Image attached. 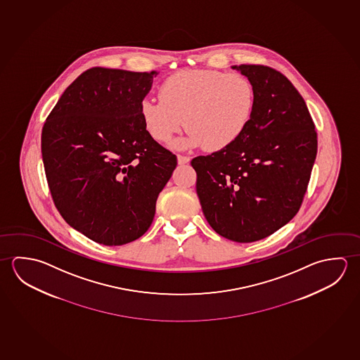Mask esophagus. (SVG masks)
Returning a JSON list of instances; mask_svg holds the SVG:
<instances>
[{
    "label": "esophagus",
    "mask_w": 360,
    "mask_h": 360,
    "mask_svg": "<svg viewBox=\"0 0 360 360\" xmlns=\"http://www.w3.org/2000/svg\"><path fill=\"white\" fill-rule=\"evenodd\" d=\"M190 158L189 156H183V155H177V162H179V165H184V164H188V162H190Z\"/></svg>",
    "instance_id": "34e87169"
}]
</instances>
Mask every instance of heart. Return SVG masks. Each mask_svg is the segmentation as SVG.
Returning a JSON list of instances; mask_svg holds the SVG:
<instances>
[{"mask_svg": "<svg viewBox=\"0 0 360 360\" xmlns=\"http://www.w3.org/2000/svg\"><path fill=\"white\" fill-rule=\"evenodd\" d=\"M255 103V88L242 74L183 70L165 80L160 99L143 98L139 113L147 134L159 142H169L186 123L189 132L174 146L221 151L247 131Z\"/></svg>", "mask_w": 360, "mask_h": 360, "instance_id": "heart-1", "label": "heart"}]
</instances>
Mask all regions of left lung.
<instances>
[{
    "instance_id": "8db88e82",
    "label": "left lung",
    "mask_w": 360,
    "mask_h": 360,
    "mask_svg": "<svg viewBox=\"0 0 360 360\" xmlns=\"http://www.w3.org/2000/svg\"><path fill=\"white\" fill-rule=\"evenodd\" d=\"M255 88L252 122L226 150L191 161L207 223L221 237L250 243L299 212L316 159L317 136L304 98L283 74L233 65Z\"/></svg>"
}]
</instances>
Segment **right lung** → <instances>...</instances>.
<instances>
[{
	"label": "right lung",
	"instance_id": "obj_1",
	"mask_svg": "<svg viewBox=\"0 0 360 360\" xmlns=\"http://www.w3.org/2000/svg\"><path fill=\"white\" fill-rule=\"evenodd\" d=\"M156 72L91 68L50 112L41 134L55 207L69 226L104 245L143 236L176 156L147 134L140 102Z\"/></svg>",
	"mask_w": 360,
	"mask_h": 360
}]
</instances>
